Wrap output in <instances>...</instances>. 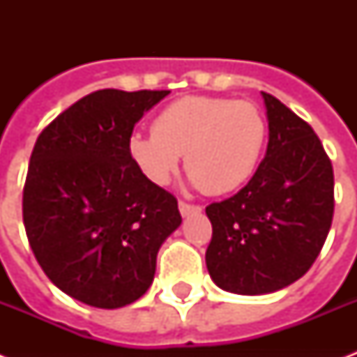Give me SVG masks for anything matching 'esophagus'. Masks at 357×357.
Here are the masks:
<instances>
[{"label":"esophagus","mask_w":357,"mask_h":357,"mask_svg":"<svg viewBox=\"0 0 357 357\" xmlns=\"http://www.w3.org/2000/svg\"><path fill=\"white\" fill-rule=\"evenodd\" d=\"M178 207L179 213H181V217H189V215H195V213L202 211L200 206H190V204H185V202H179Z\"/></svg>","instance_id":"esophagus-1"}]
</instances>
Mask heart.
Listing matches in <instances>:
<instances>
[{
	"label": "heart",
	"instance_id": "obj_1",
	"mask_svg": "<svg viewBox=\"0 0 357 357\" xmlns=\"http://www.w3.org/2000/svg\"><path fill=\"white\" fill-rule=\"evenodd\" d=\"M153 133L128 139L129 159L153 185H167L181 153L190 183L209 195L243 187L259 165L266 122L252 102L187 96L170 103L153 120Z\"/></svg>",
	"mask_w": 357,
	"mask_h": 357
}]
</instances>
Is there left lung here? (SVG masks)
Returning a JSON list of instances; mask_svg holds the SVG:
<instances>
[{
	"label": "left lung",
	"instance_id": "left-lung-1",
	"mask_svg": "<svg viewBox=\"0 0 357 357\" xmlns=\"http://www.w3.org/2000/svg\"><path fill=\"white\" fill-rule=\"evenodd\" d=\"M268 144L246 187L206 207L209 276L235 294L276 293L310 271L333 218V168L310 123L266 92Z\"/></svg>",
	"mask_w": 357,
	"mask_h": 357
}]
</instances>
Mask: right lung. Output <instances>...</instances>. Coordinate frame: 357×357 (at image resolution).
Wrapping results in <instances>:
<instances>
[{"mask_svg":"<svg viewBox=\"0 0 357 357\" xmlns=\"http://www.w3.org/2000/svg\"><path fill=\"white\" fill-rule=\"evenodd\" d=\"M170 91L92 92L36 139L24 224L46 276L83 304L116 310L150 289L157 252L181 224L178 200L128 153L135 123Z\"/></svg>","mask_w":357,"mask_h":357,"instance_id":"obj_1","label":"right lung"}]
</instances>
